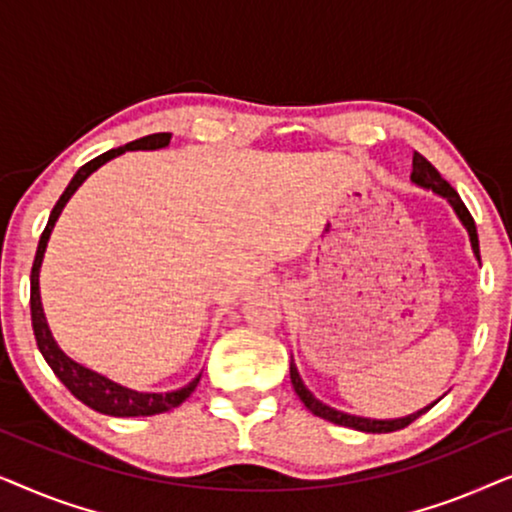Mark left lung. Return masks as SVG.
Segmentation results:
<instances>
[{
  "mask_svg": "<svg viewBox=\"0 0 512 512\" xmlns=\"http://www.w3.org/2000/svg\"><path fill=\"white\" fill-rule=\"evenodd\" d=\"M410 181L412 184L426 188V191H433L440 198H445L450 202V207L454 209V214H457V219L461 221V226L466 228L468 233V240H471V249L475 258H478L480 263V242H478V230H475V221L471 212H468L464 202H461L459 193L454 191V188L447 184V181L440 177V172L433 167L429 160H426L422 153L415 151V156H412V174H410ZM291 384L293 389H296V394L300 401L305 403V408L312 412V415H317L321 419H326V422H333L338 426H349V429H356V431H363V433H391V431H398V429H405V426L415 422L419 415H424L426 410H431L433 405L438 401H433L431 405H426V408L412 412V415H405V417H396V419H370V417H359V415H349V412H342V410H335L331 405L321 403L317 396L312 394L310 389L305 387L303 377H300L296 363H293V356H291Z\"/></svg>",
  "mask_w": 512,
  "mask_h": 512,
  "instance_id": "8db88e82",
  "label": "left lung"
}]
</instances>
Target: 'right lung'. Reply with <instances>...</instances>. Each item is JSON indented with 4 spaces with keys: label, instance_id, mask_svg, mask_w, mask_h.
<instances>
[{
    "label": "right lung",
    "instance_id": "1",
    "mask_svg": "<svg viewBox=\"0 0 512 512\" xmlns=\"http://www.w3.org/2000/svg\"><path fill=\"white\" fill-rule=\"evenodd\" d=\"M172 132H156V135H146L142 139H135V142L118 146V149H111L102 156H97L79 167V172L74 174L69 186L65 188V193L60 195V200L55 202L51 216H48V223L41 233L39 247H37V256H34V265H32V275H30V310H32V328H34V338H37V347L41 356H44L48 366L55 373V377L65 384V387L72 391V394L79 398L81 403H86L88 408H93L95 412H102V415H111V417H149V415H160V412H167L172 408H177L186 401L188 396L193 394L195 387H198L200 375L193 377L186 387L174 389V391H165V394H153V391H135L123 387L109 377H104L95 370H90L86 366H81L79 361L69 359V356L62 352L58 342H55L51 328H48L46 314H44V305H41V291H39V270L41 263H44V254L48 247V240H51L53 226L58 221V216L62 214V209L69 202V198L79 191V186L86 181L90 174L95 170H100L104 163H109L111 158H118L125 151H156V149H165L170 144Z\"/></svg>",
    "mask_w": 512,
    "mask_h": 512
}]
</instances>
